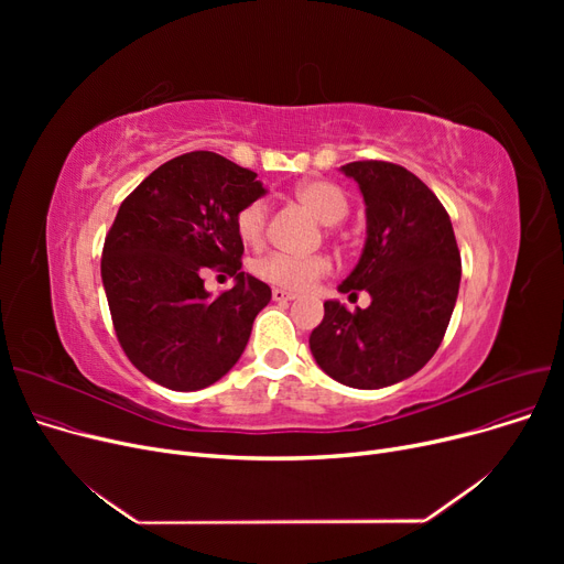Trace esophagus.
Masks as SVG:
<instances>
[{"label":"esophagus","instance_id":"1","mask_svg":"<svg viewBox=\"0 0 564 564\" xmlns=\"http://www.w3.org/2000/svg\"><path fill=\"white\" fill-rule=\"evenodd\" d=\"M272 300H274V302H292V300H294V292L283 290V288H274V290H272Z\"/></svg>","mask_w":564,"mask_h":564}]
</instances>
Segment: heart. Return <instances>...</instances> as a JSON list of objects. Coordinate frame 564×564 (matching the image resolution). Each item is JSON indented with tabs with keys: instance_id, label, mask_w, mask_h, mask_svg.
Returning a JSON list of instances; mask_svg holds the SVG:
<instances>
[{
	"instance_id": "1",
	"label": "heart",
	"mask_w": 564,
	"mask_h": 564,
	"mask_svg": "<svg viewBox=\"0 0 564 564\" xmlns=\"http://www.w3.org/2000/svg\"><path fill=\"white\" fill-rule=\"evenodd\" d=\"M294 196L302 205L324 224H338L345 219L349 210V200L345 192L332 181H306L297 185ZM267 219H270V207L262 198L249 200L235 215V230L242 237V242L258 247L264 240ZM332 272V260L327 256H288V253H270L256 262V274L274 285L285 290H308L319 279Z\"/></svg>"
}]
</instances>
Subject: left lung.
<instances>
[{
  "label": "left lung",
  "mask_w": 564,
  "mask_h": 564,
  "mask_svg": "<svg viewBox=\"0 0 564 564\" xmlns=\"http://www.w3.org/2000/svg\"><path fill=\"white\" fill-rule=\"evenodd\" d=\"M343 171L361 187L368 240L338 290L349 300L366 290L372 302L357 311L324 302L308 343L317 366L345 387L383 389L434 357L457 302L462 256L446 207L421 177L383 160Z\"/></svg>",
  "instance_id": "8db88e82"
}]
</instances>
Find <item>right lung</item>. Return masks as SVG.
<instances>
[{
  "instance_id": "obj_1",
  "label": "right lung",
  "mask_w": 564,
  "mask_h": 564,
  "mask_svg": "<svg viewBox=\"0 0 564 564\" xmlns=\"http://www.w3.org/2000/svg\"><path fill=\"white\" fill-rule=\"evenodd\" d=\"M264 194L256 173L210 153L177 155L121 203L102 247V283L126 357L171 391H198L242 357L267 283L242 272L235 215ZM205 269L236 276L210 299Z\"/></svg>"
}]
</instances>
